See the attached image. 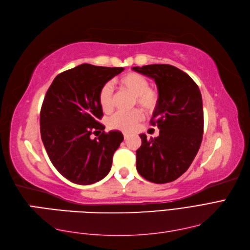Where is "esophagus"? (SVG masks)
Segmentation results:
<instances>
[{"mask_svg": "<svg viewBox=\"0 0 250 250\" xmlns=\"http://www.w3.org/2000/svg\"><path fill=\"white\" fill-rule=\"evenodd\" d=\"M123 136H124V139H125V140H127V139H129V137H130V135H129V133H126V132H124V133H123Z\"/></svg>", "mask_w": 250, "mask_h": 250, "instance_id": "1", "label": "esophagus"}]
</instances>
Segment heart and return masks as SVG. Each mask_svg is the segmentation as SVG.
<instances>
[{"instance_id": "b5f03b06", "label": "heart", "mask_w": 250, "mask_h": 250, "mask_svg": "<svg viewBox=\"0 0 250 250\" xmlns=\"http://www.w3.org/2000/svg\"><path fill=\"white\" fill-rule=\"evenodd\" d=\"M118 86L135 96L137 104L143 108L145 111H153L158 105L159 95L158 92L149 87V83L145 76L136 72L126 73L118 79ZM99 103L102 110L109 113L113 109V90L110 83H105L100 89ZM143 119V114L140 110H135L129 113H115L109 120V127L125 132L133 130Z\"/></svg>"}]
</instances>
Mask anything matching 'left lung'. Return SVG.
I'll return each instance as SVG.
<instances>
[{
  "mask_svg": "<svg viewBox=\"0 0 250 250\" xmlns=\"http://www.w3.org/2000/svg\"><path fill=\"white\" fill-rule=\"evenodd\" d=\"M133 71L153 78L159 101L151 125L160 129L157 138L140 135L137 171L154 184L174 181L190 167L204 133L203 100L196 83L171 64L133 66Z\"/></svg>",
  "mask_w": 250,
  "mask_h": 250,
  "instance_id": "obj_1",
  "label": "left lung"
}]
</instances>
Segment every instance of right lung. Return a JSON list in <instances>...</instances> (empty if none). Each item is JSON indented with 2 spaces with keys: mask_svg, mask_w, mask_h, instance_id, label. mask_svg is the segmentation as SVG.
Segmentation results:
<instances>
[{
  "mask_svg": "<svg viewBox=\"0 0 250 250\" xmlns=\"http://www.w3.org/2000/svg\"><path fill=\"white\" fill-rule=\"evenodd\" d=\"M124 68L83 63L60 73L44 96L40 132L53 166L76 185H92L108 175L114 151L123 141L119 130L104 131L100 89ZM101 135L91 139L92 133Z\"/></svg>",
  "mask_w": 250,
  "mask_h": 250,
  "instance_id": "1",
  "label": "right lung"
}]
</instances>
